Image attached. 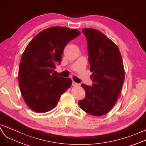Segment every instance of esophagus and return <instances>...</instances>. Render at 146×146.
<instances>
[{
	"instance_id": "34e87169",
	"label": "esophagus",
	"mask_w": 146,
	"mask_h": 146,
	"mask_svg": "<svg viewBox=\"0 0 146 146\" xmlns=\"http://www.w3.org/2000/svg\"><path fill=\"white\" fill-rule=\"evenodd\" d=\"M72 86H80V84H78V83H76V82H74V81H73L72 82Z\"/></svg>"
}]
</instances>
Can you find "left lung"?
<instances>
[{
    "instance_id": "8db88e82",
    "label": "left lung",
    "mask_w": 146,
    "mask_h": 146,
    "mask_svg": "<svg viewBox=\"0 0 146 146\" xmlns=\"http://www.w3.org/2000/svg\"><path fill=\"white\" fill-rule=\"evenodd\" d=\"M86 37L92 86L81 84L86 92L78 102L82 110L99 117L111 110L117 102L125 80V69L119 48L102 33L84 28Z\"/></svg>"
}]
</instances>
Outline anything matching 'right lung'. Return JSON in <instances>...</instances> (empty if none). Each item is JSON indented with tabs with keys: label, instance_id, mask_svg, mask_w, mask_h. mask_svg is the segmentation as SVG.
Listing matches in <instances>:
<instances>
[{
	"label": "right lung",
	"instance_id": "1",
	"mask_svg": "<svg viewBox=\"0 0 146 146\" xmlns=\"http://www.w3.org/2000/svg\"><path fill=\"white\" fill-rule=\"evenodd\" d=\"M81 33L74 29L54 27L44 29L28 44L20 63L18 81L29 109L44 113L57 105L60 96L72 85V80L55 75L65 46Z\"/></svg>",
	"mask_w": 146,
	"mask_h": 146
}]
</instances>
